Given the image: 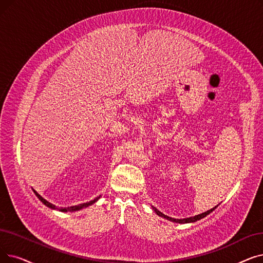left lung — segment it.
I'll return each instance as SVG.
<instances>
[{"label":"left lung","instance_id":"8db88e82","mask_svg":"<svg viewBox=\"0 0 263 263\" xmlns=\"http://www.w3.org/2000/svg\"><path fill=\"white\" fill-rule=\"evenodd\" d=\"M216 208H217V206H215V208H213V209H211V210L206 211L205 213H202V214H200V215L193 216V217H189V218H185V219H175V218H172V217H168V216H166V215L162 214L161 212H159L157 209H154V210H155V212L157 213V215L161 216V217H163V218H166V219H168V220H171V221H173V222H178V223H188V222H195V221H197V220H200V219L204 218L205 216H208L210 213H212Z\"/></svg>","mask_w":263,"mask_h":263}]
</instances>
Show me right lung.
<instances>
[{
	"label": "right lung",
	"mask_w": 263,
	"mask_h": 263,
	"mask_svg": "<svg viewBox=\"0 0 263 263\" xmlns=\"http://www.w3.org/2000/svg\"><path fill=\"white\" fill-rule=\"evenodd\" d=\"M34 191V193H35L36 195V197L45 204L46 205V206H48V208H50V209H53V210H55V205H53V204H51V203H49L48 201H46L45 200L44 198H42L39 193L35 191V190H33ZM100 197H98V198H96L95 200H92V201H90V202H87V203H83V204H79V205H75V206H71V208H64V209H60V211L61 212H75V211H79V210H82V209H85V208H88L89 205H91V204H93V203H96L97 201H98V199H99Z\"/></svg>",
	"instance_id": "1"
}]
</instances>
